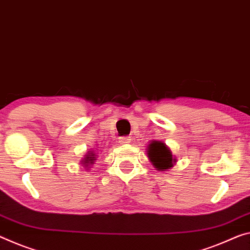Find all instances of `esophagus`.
I'll use <instances>...</instances> for the list:
<instances>
[{"instance_id":"34e87169","label":"esophagus","mask_w":250,"mask_h":250,"mask_svg":"<svg viewBox=\"0 0 250 250\" xmlns=\"http://www.w3.org/2000/svg\"><path fill=\"white\" fill-rule=\"evenodd\" d=\"M130 137H121L120 139H119V142H120V144H129L130 142Z\"/></svg>"}]
</instances>
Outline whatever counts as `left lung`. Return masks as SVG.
Instances as JSON below:
<instances>
[{"mask_svg": "<svg viewBox=\"0 0 250 250\" xmlns=\"http://www.w3.org/2000/svg\"><path fill=\"white\" fill-rule=\"evenodd\" d=\"M148 156L152 161L153 166L159 170H165L171 168L175 164V159L172 158V153L166 146L164 142L154 141L149 146Z\"/></svg>", "mask_w": 250, "mask_h": 250, "instance_id": "1", "label": "left lung"}]
</instances>
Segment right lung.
Wrapping results in <instances>:
<instances>
[{
  "mask_svg": "<svg viewBox=\"0 0 250 250\" xmlns=\"http://www.w3.org/2000/svg\"><path fill=\"white\" fill-rule=\"evenodd\" d=\"M86 156H88V157H85V158H84V160H83L82 162H83V164H84L85 167H88V166L92 165V164H93V161L96 160V154H93V153H88V154H86Z\"/></svg>",
  "mask_w": 250,
  "mask_h": 250,
  "instance_id": "obj_1",
  "label": "right lung"
}]
</instances>
